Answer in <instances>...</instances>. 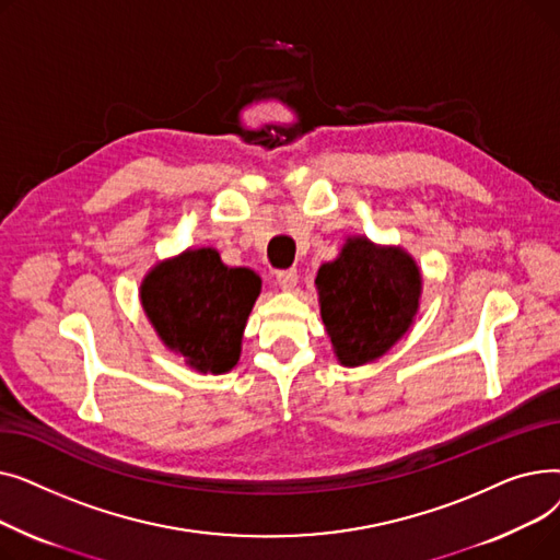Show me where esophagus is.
I'll return each instance as SVG.
<instances>
[{
	"label": "esophagus",
	"mask_w": 560,
	"mask_h": 560,
	"mask_svg": "<svg viewBox=\"0 0 560 560\" xmlns=\"http://www.w3.org/2000/svg\"><path fill=\"white\" fill-rule=\"evenodd\" d=\"M298 270L295 268H290V270H281V272H277V283H279V288L281 290H292L298 285Z\"/></svg>",
	"instance_id": "1"
}]
</instances>
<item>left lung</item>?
<instances>
[{
	"label": "left lung",
	"mask_w": 560,
	"mask_h": 560,
	"mask_svg": "<svg viewBox=\"0 0 560 560\" xmlns=\"http://www.w3.org/2000/svg\"><path fill=\"white\" fill-rule=\"evenodd\" d=\"M315 285L338 361L359 368L384 357L413 325L422 275L401 247H381L354 235L336 260L317 270Z\"/></svg>",
	"instance_id": "obj_1"
}]
</instances>
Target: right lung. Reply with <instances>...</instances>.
Segmentation results:
<instances>
[{
    "instance_id": "obj_1",
    "label": "right lung",
    "mask_w": 560,
    "mask_h": 560,
    "mask_svg": "<svg viewBox=\"0 0 560 560\" xmlns=\"http://www.w3.org/2000/svg\"><path fill=\"white\" fill-rule=\"evenodd\" d=\"M260 279L226 268L213 247L186 249L142 279L140 302L159 338L201 374H224L241 359V342Z\"/></svg>"
}]
</instances>
